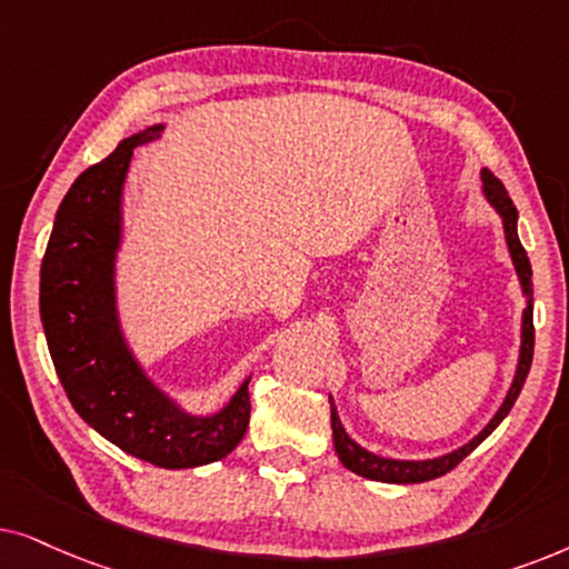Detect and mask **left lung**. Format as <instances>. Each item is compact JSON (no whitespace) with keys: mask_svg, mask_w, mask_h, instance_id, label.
<instances>
[{"mask_svg":"<svg viewBox=\"0 0 569 569\" xmlns=\"http://www.w3.org/2000/svg\"><path fill=\"white\" fill-rule=\"evenodd\" d=\"M481 194L483 200L495 208V213L502 218V229H505V241L507 249H510V260L515 264V272H518L520 280V291L522 299H526V307H522V320H520V348H518V363H515V375L510 388H507V396L502 403H499L497 413L491 416L479 435L468 439L466 445L460 448L445 452V456L437 458H423V460H403V458H385L377 456V452L367 450L363 445L356 442V439L348 435L343 421H340L336 400L330 398V423H332V445H336L338 460L343 463L348 471H353L356 476H363V479L372 481H382V483H421V481H431L437 476H445L452 471L460 460H463L468 452H473L479 445L487 439L491 431H495L510 408L518 400L522 385H526L528 369H531L533 361V270H531V260H528L526 249L520 244L518 237V208L512 206L510 194L502 181H499L495 173L489 169H481Z\"/></svg>","mask_w":569,"mask_h":569,"instance_id":"left-lung-1","label":"left lung"}]
</instances>
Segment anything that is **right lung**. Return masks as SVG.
Wrapping results in <instances>:
<instances>
[{"mask_svg":"<svg viewBox=\"0 0 569 569\" xmlns=\"http://www.w3.org/2000/svg\"><path fill=\"white\" fill-rule=\"evenodd\" d=\"M161 134L163 124H150L124 138L64 194L41 262V322L67 398L88 427L153 466L197 468L226 458L247 435L252 375L216 411H189L148 372L121 325L127 173L134 148Z\"/></svg>","mask_w":569,"mask_h":569,"instance_id":"1","label":"right lung"}]
</instances>
